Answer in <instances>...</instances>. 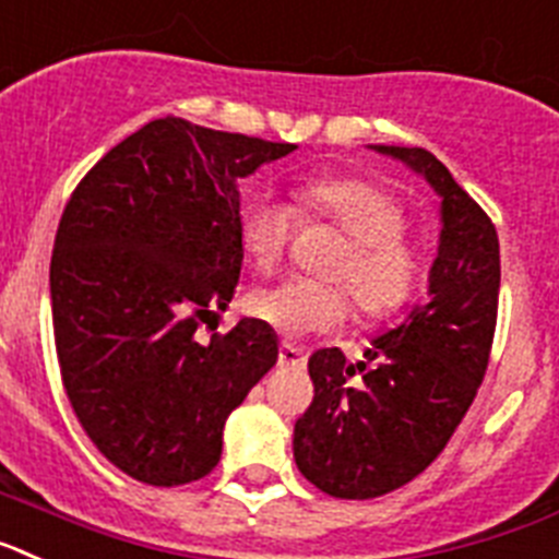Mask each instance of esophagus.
<instances>
[{"instance_id": "obj_1", "label": "esophagus", "mask_w": 559, "mask_h": 559, "mask_svg": "<svg viewBox=\"0 0 559 559\" xmlns=\"http://www.w3.org/2000/svg\"><path fill=\"white\" fill-rule=\"evenodd\" d=\"M278 366L281 368H304L307 366V354L300 352L298 346H293V343H281Z\"/></svg>"}]
</instances>
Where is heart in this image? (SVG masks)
Instances as JSON below:
<instances>
[{"mask_svg":"<svg viewBox=\"0 0 559 559\" xmlns=\"http://www.w3.org/2000/svg\"><path fill=\"white\" fill-rule=\"evenodd\" d=\"M300 213L332 222L348 241L334 259L329 278H286L250 298V312L284 337L334 332L354 304L366 318L400 312L425 284V252L407 236L405 205L366 179H318L298 191ZM298 213L275 193L252 197L239 216V241L259 273L270 275L284 261Z\"/></svg>","mask_w":559,"mask_h":559,"instance_id":"b5f03b06","label":"heart"}]
</instances>
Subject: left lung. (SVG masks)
<instances>
[{
	"instance_id": "8db88e82",
	"label": "left lung",
	"mask_w": 559,
	"mask_h": 559,
	"mask_svg": "<svg viewBox=\"0 0 559 559\" xmlns=\"http://www.w3.org/2000/svg\"><path fill=\"white\" fill-rule=\"evenodd\" d=\"M373 148L433 186L441 236L427 300L373 340L366 362L348 366L340 348L309 357L314 400L295 421V464L320 492L346 501L400 489L444 450L487 373L501 289L498 233L453 174L425 148Z\"/></svg>"
}]
</instances>
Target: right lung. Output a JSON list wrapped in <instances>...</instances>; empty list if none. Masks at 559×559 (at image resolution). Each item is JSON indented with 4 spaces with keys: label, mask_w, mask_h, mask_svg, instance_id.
Returning <instances> with one entry per match:
<instances>
[{
    "label": "right lung",
    "mask_w": 559,
    "mask_h": 559,
    "mask_svg": "<svg viewBox=\"0 0 559 559\" xmlns=\"http://www.w3.org/2000/svg\"><path fill=\"white\" fill-rule=\"evenodd\" d=\"M298 145L145 123L92 165L50 261L56 354L92 444L152 487L205 478L230 411L278 360L273 329L241 318L199 343L241 275V182Z\"/></svg>",
    "instance_id": "obj_1"
}]
</instances>
